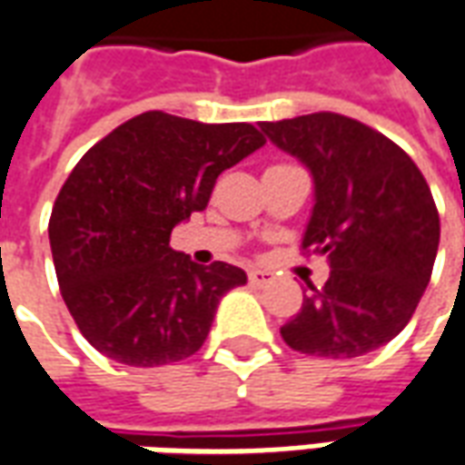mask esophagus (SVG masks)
Segmentation results:
<instances>
[{
    "label": "esophagus",
    "mask_w": 465,
    "mask_h": 465,
    "mask_svg": "<svg viewBox=\"0 0 465 465\" xmlns=\"http://www.w3.org/2000/svg\"><path fill=\"white\" fill-rule=\"evenodd\" d=\"M249 283H252V286H259V289H263V286L273 283V273L262 272V269H252V272H249Z\"/></svg>",
    "instance_id": "34e87169"
}]
</instances>
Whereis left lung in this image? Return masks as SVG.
<instances>
[{"instance_id": "8db88e82", "label": "left lung", "mask_w": 465, "mask_h": 465, "mask_svg": "<svg viewBox=\"0 0 465 465\" xmlns=\"http://www.w3.org/2000/svg\"><path fill=\"white\" fill-rule=\"evenodd\" d=\"M282 152L312 172L303 249L331 273L283 323L293 351L356 359L396 339L419 306L436 262L440 222L419 166L401 146L349 116L319 112L262 122Z\"/></svg>"}]
</instances>
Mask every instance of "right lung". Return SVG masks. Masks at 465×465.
Instances as JSON below:
<instances>
[{
    "mask_svg": "<svg viewBox=\"0 0 465 465\" xmlns=\"http://www.w3.org/2000/svg\"><path fill=\"white\" fill-rule=\"evenodd\" d=\"M263 143L252 124L146 112L79 159L52 209L49 243L66 309L99 353L152 369L202 349L222 296L246 273L173 252L172 229L203 212L216 176Z\"/></svg>",
    "mask_w": 465,
    "mask_h": 465,
    "instance_id": "add662e5",
    "label": "right lung"
}]
</instances>
